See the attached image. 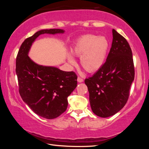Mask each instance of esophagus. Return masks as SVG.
Returning a JSON list of instances; mask_svg holds the SVG:
<instances>
[{"instance_id": "obj_1", "label": "esophagus", "mask_w": 149, "mask_h": 149, "mask_svg": "<svg viewBox=\"0 0 149 149\" xmlns=\"http://www.w3.org/2000/svg\"><path fill=\"white\" fill-rule=\"evenodd\" d=\"M77 80V81L79 82V83H81V82L84 81V79H83L82 78H81V77H78Z\"/></svg>"}]
</instances>
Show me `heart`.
Here are the masks:
<instances>
[{"label": "heart", "instance_id": "1", "mask_svg": "<svg viewBox=\"0 0 149 149\" xmlns=\"http://www.w3.org/2000/svg\"><path fill=\"white\" fill-rule=\"evenodd\" d=\"M109 48L110 42L106 37L87 34L75 41L72 52L74 56L80 57L83 68L89 73H94L104 64ZM68 60L71 65H76L71 54H68Z\"/></svg>", "mask_w": 149, "mask_h": 149}]
</instances>
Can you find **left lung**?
<instances>
[{"label":"left lung","mask_w":149,"mask_h":149,"mask_svg":"<svg viewBox=\"0 0 149 149\" xmlns=\"http://www.w3.org/2000/svg\"><path fill=\"white\" fill-rule=\"evenodd\" d=\"M112 35L107 61L92 77L85 80L92 111L101 118L112 116L122 110L127 101L135 77L129 43L114 29Z\"/></svg>","instance_id":"obj_1"}]
</instances>
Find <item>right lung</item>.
I'll list each match as a JSON object with an SVG mask.
<instances>
[{
  "instance_id": "right-lung-1",
  "label": "right lung",
  "mask_w": 149,
  "mask_h": 149,
  "mask_svg": "<svg viewBox=\"0 0 149 149\" xmlns=\"http://www.w3.org/2000/svg\"><path fill=\"white\" fill-rule=\"evenodd\" d=\"M64 31L60 29L38 31L23 42L16 57V72L20 96L35 114L46 119H54L66 110L68 97L77 87V77L74 72L37 64L28 54L39 35Z\"/></svg>"
}]
</instances>
